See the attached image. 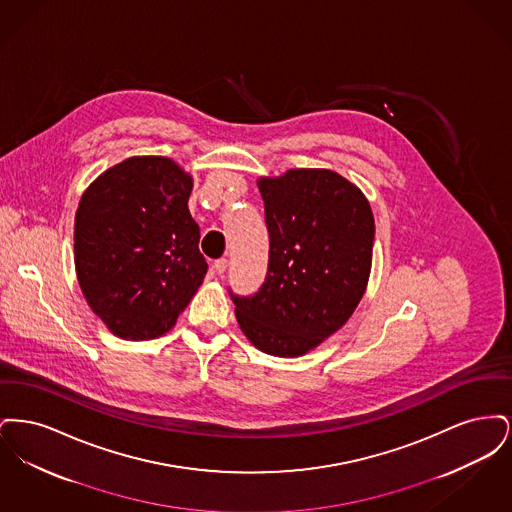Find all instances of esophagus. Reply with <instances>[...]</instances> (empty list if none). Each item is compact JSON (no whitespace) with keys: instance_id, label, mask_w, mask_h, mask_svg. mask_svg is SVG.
<instances>
[{"instance_id":"1","label":"esophagus","mask_w":512,"mask_h":512,"mask_svg":"<svg viewBox=\"0 0 512 512\" xmlns=\"http://www.w3.org/2000/svg\"><path fill=\"white\" fill-rule=\"evenodd\" d=\"M213 268H215V272L220 276V274H224V272H226V268H228V261H226V259H219V261H215Z\"/></svg>"}]
</instances>
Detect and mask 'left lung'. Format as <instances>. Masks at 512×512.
<instances>
[{
  "instance_id": "1",
  "label": "left lung",
  "mask_w": 512,
  "mask_h": 512,
  "mask_svg": "<svg viewBox=\"0 0 512 512\" xmlns=\"http://www.w3.org/2000/svg\"><path fill=\"white\" fill-rule=\"evenodd\" d=\"M257 186L270 236L267 280L253 297L232 295L236 318L259 351L301 357L336 334L365 295L372 209L330 169H290Z\"/></svg>"
}]
</instances>
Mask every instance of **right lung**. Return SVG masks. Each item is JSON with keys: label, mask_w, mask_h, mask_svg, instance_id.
<instances>
[{"label": "right lung", "mask_w": 512, "mask_h": 512, "mask_svg": "<svg viewBox=\"0 0 512 512\" xmlns=\"http://www.w3.org/2000/svg\"><path fill=\"white\" fill-rule=\"evenodd\" d=\"M194 178L161 155L101 172L74 215V268L84 299L122 340L165 336L203 284Z\"/></svg>", "instance_id": "add662e5"}]
</instances>
